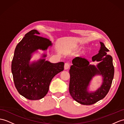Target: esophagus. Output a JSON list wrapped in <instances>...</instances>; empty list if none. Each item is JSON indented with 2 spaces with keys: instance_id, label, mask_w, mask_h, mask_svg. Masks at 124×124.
I'll return each mask as SVG.
<instances>
[{
  "instance_id": "obj_1",
  "label": "esophagus",
  "mask_w": 124,
  "mask_h": 124,
  "mask_svg": "<svg viewBox=\"0 0 124 124\" xmlns=\"http://www.w3.org/2000/svg\"><path fill=\"white\" fill-rule=\"evenodd\" d=\"M69 67H70V64H69V63H67V62L65 63V65H64V69H65V70H67V69H69Z\"/></svg>"
}]
</instances>
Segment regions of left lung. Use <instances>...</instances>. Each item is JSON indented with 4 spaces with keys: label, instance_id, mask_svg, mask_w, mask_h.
Instances as JSON below:
<instances>
[{
    "label": "left lung",
    "instance_id": "left-lung-1",
    "mask_svg": "<svg viewBox=\"0 0 124 124\" xmlns=\"http://www.w3.org/2000/svg\"><path fill=\"white\" fill-rule=\"evenodd\" d=\"M100 44L98 53L92 57L91 61L76 57L72 60V65L69 70V93L75 101L82 105H92L103 99L109 92L112 83L114 75L113 58L107 54L109 50L104 43L100 41ZM95 61L99 62L97 65L90 64V62ZM97 76L102 77L101 85L95 91H89L92 78Z\"/></svg>",
    "mask_w": 124,
    "mask_h": 124
}]
</instances>
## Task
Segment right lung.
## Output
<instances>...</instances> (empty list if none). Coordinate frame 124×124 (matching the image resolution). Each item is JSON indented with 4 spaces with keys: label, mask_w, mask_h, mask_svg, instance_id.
<instances>
[{
    "label": "right lung",
    "mask_w": 124,
    "mask_h": 124,
    "mask_svg": "<svg viewBox=\"0 0 124 124\" xmlns=\"http://www.w3.org/2000/svg\"><path fill=\"white\" fill-rule=\"evenodd\" d=\"M37 30L25 35L15 48L11 63L15 85L20 94L29 100H38L47 93L53 77L64 70V62L52 63L46 60V54L31 62L38 50L46 51L53 44L49 39L39 37Z\"/></svg>",
    "instance_id": "1"
}]
</instances>
